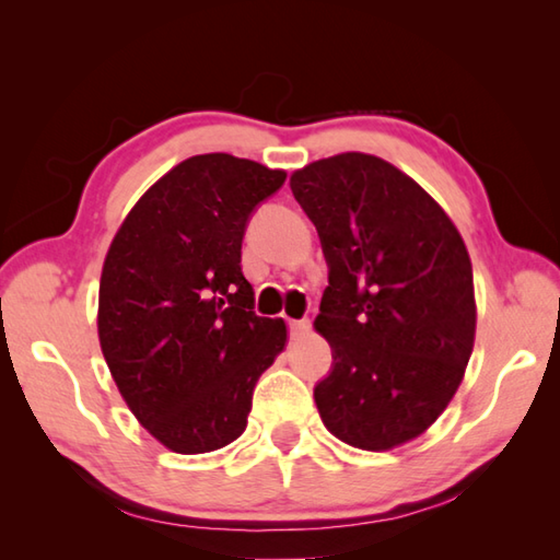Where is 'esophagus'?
<instances>
[{"instance_id": "esophagus-1", "label": "esophagus", "mask_w": 560, "mask_h": 560, "mask_svg": "<svg viewBox=\"0 0 560 560\" xmlns=\"http://www.w3.org/2000/svg\"><path fill=\"white\" fill-rule=\"evenodd\" d=\"M289 327H291V337L301 339L307 335V331H311V319H291Z\"/></svg>"}]
</instances>
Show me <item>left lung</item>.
<instances>
[{
	"instance_id": "obj_1",
	"label": "left lung",
	"mask_w": 560,
	"mask_h": 560,
	"mask_svg": "<svg viewBox=\"0 0 560 560\" xmlns=\"http://www.w3.org/2000/svg\"><path fill=\"white\" fill-rule=\"evenodd\" d=\"M329 267L315 329L335 368L317 383L327 431L385 452L447 409L477 335L471 259L425 189L371 153L347 151L291 175Z\"/></svg>"
}]
</instances>
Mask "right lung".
Instances as JSON below:
<instances>
[{
    "label": "right lung",
    "instance_id": "obj_1",
    "mask_svg": "<svg viewBox=\"0 0 560 560\" xmlns=\"http://www.w3.org/2000/svg\"><path fill=\"white\" fill-rule=\"evenodd\" d=\"M283 171L201 153L139 197L103 261L98 339L137 421L177 455L233 443L287 323L255 315L241 245Z\"/></svg>",
    "mask_w": 560,
    "mask_h": 560
}]
</instances>
